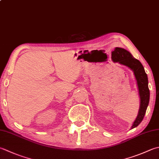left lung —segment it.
Here are the masks:
<instances>
[{"label": "left lung", "instance_id": "obj_1", "mask_svg": "<svg viewBox=\"0 0 159 159\" xmlns=\"http://www.w3.org/2000/svg\"><path fill=\"white\" fill-rule=\"evenodd\" d=\"M111 58L114 62L126 65L132 70L136 79L141 98V106H140L138 116L134 122L132 128L137 127L143 119L145 114L150 101V89L148 88V79L147 74L145 73L144 67L141 62L133 57L130 53L125 49L116 48L114 51L111 52Z\"/></svg>", "mask_w": 159, "mask_h": 159}]
</instances>
